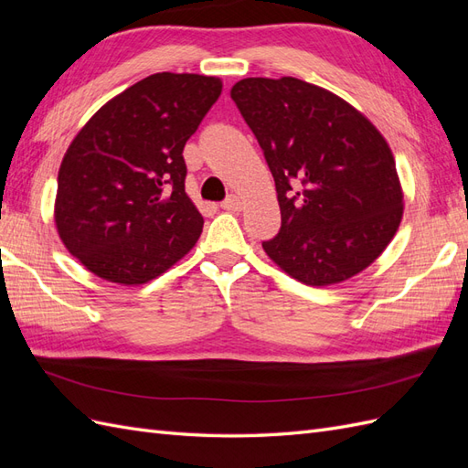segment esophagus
I'll return each mask as SVG.
<instances>
[{"instance_id": "34e87169", "label": "esophagus", "mask_w": 468, "mask_h": 468, "mask_svg": "<svg viewBox=\"0 0 468 468\" xmlns=\"http://www.w3.org/2000/svg\"><path fill=\"white\" fill-rule=\"evenodd\" d=\"M224 210H230V212H236V210H239L242 208V203H239V199L236 195H230V197H226V199L222 201V205H220Z\"/></svg>"}]
</instances>
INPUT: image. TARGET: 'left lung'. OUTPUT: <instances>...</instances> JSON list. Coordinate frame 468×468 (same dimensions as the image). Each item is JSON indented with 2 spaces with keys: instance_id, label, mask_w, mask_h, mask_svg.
<instances>
[{
  "instance_id": "8db88e82",
  "label": "left lung",
  "mask_w": 468,
  "mask_h": 468,
  "mask_svg": "<svg viewBox=\"0 0 468 468\" xmlns=\"http://www.w3.org/2000/svg\"><path fill=\"white\" fill-rule=\"evenodd\" d=\"M271 169L279 234L263 250L304 285L342 282L369 267L402 220L394 155L342 97L296 78H246L230 91Z\"/></svg>"
}]
</instances>
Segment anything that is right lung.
<instances>
[{"label":"right lung","instance_id":"add662e5","mask_svg":"<svg viewBox=\"0 0 468 468\" xmlns=\"http://www.w3.org/2000/svg\"><path fill=\"white\" fill-rule=\"evenodd\" d=\"M220 91L218 78L152 74L112 97L72 140L54 218L91 273L143 285L199 239L205 220L186 193L183 148Z\"/></svg>","mask_w":468,"mask_h":468}]
</instances>
